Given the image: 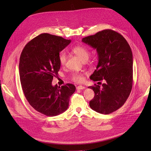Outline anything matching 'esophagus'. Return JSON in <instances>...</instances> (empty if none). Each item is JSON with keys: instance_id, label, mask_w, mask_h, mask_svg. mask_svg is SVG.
<instances>
[{"instance_id": "esophagus-1", "label": "esophagus", "mask_w": 151, "mask_h": 151, "mask_svg": "<svg viewBox=\"0 0 151 151\" xmlns=\"http://www.w3.org/2000/svg\"><path fill=\"white\" fill-rule=\"evenodd\" d=\"M85 87H83V86H82V85H79L76 87V90H83V89H85Z\"/></svg>"}]
</instances>
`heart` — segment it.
<instances>
[{"mask_svg":"<svg viewBox=\"0 0 151 151\" xmlns=\"http://www.w3.org/2000/svg\"><path fill=\"white\" fill-rule=\"evenodd\" d=\"M70 50L73 54L76 55L83 61L87 60L90 54V52L88 48L83 45H79L74 46L72 48H71ZM66 60H67V57L66 54L64 52H61L58 57V61L60 65L61 66L65 65V64L66 63ZM71 79L74 82H82L83 81L84 78H83V75L82 73L75 72L72 74Z\"/></svg>","mask_w":151,"mask_h":151,"instance_id":"heart-1","label":"heart"}]
</instances>
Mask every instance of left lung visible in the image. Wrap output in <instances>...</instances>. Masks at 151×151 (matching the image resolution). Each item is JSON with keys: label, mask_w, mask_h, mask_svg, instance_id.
<instances>
[{"label": "left lung", "mask_w": 151, "mask_h": 151, "mask_svg": "<svg viewBox=\"0 0 151 151\" xmlns=\"http://www.w3.org/2000/svg\"><path fill=\"white\" fill-rule=\"evenodd\" d=\"M82 41L96 49L98 54L99 63L90 79L106 81L102 87L96 84L88 87L95 93L90 106L100 114H111L123 106L132 89L131 48L121 34L111 29L83 37Z\"/></svg>", "instance_id": "obj_1"}]
</instances>
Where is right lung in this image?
Here are the masks:
<instances>
[{"label":"right lung","instance_id":"right-lung-1","mask_svg":"<svg viewBox=\"0 0 151 151\" xmlns=\"http://www.w3.org/2000/svg\"><path fill=\"white\" fill-rule=\"evenodd\" d=\"M70 42L42 33L29 42L20 55L19 73L24 96L36 111L46 116H57L66 111L70 97L75 91L72 83L52 85L53 77L60 68V52Z\"/></svg>","mask_w":151,"mask_h":151}]
</instances>
